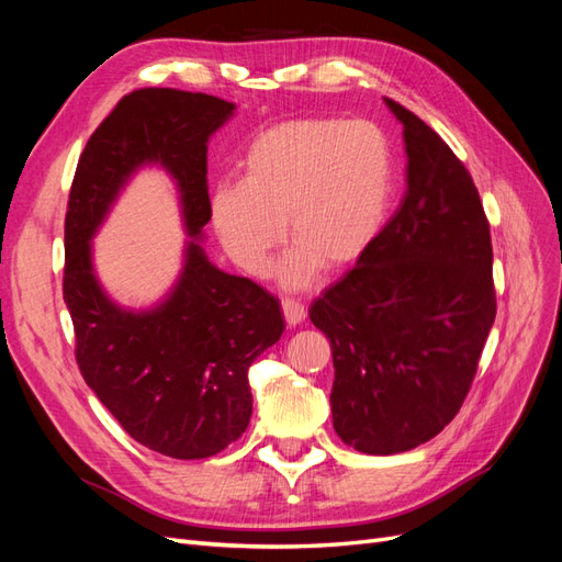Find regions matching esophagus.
<instances>
[{"mask_svg": "<svg viewBox=\"0 0 562 562\" xmlns=\"http://www.w3.org/2000/svg\"><path fill=\"white\" fill-rule=\"evenodd\" d=\"M281 310L288 326H300V323L307 318V307H304L300 300H293V297L281 300Z\"/></svg>", "mask_w": 562, "mask_h": 562, "instance_id": "1", "label": "esophagus"}]
</instances>
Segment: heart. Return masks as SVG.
Here are the masks:
<instances>
[{
    "label": "heart",
    "mask_w": 562,
    "mask_h": 562,
    "mask_svg": "<svg viewBox=\"0 0 562 562\" xmlns=\"http://www.w3.org/2000/svg\"><path fill=\"white\" fill-rule=\"evenodd\" d=\"M241 182H220L211 223L232 262L250 277L269 269L283 236L295 248L281 267L285 285L302 288L321 267L359 262L386 220L394 157L370 122L307 116L252 135L239 161Z\"/></svg>",
    "instance_id": "1"
}]
</instances>
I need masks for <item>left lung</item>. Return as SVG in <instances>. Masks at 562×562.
I'll use <instances>...</instances> for the list:
<instances>
[{
	"label": "left lung",
	"mask_w": 562,
	"mask_h": 562,
	"mask_svg": "<svg viewBox=\"0 0 562 562\" xmlns=\"http://www.w3.org/2000/svg\"><path fill=\"white\" fill-rule=\"evenodd\" d=\"M386 105L403 124L407 190L310 310L333 349V427L366 454L413 450L443 431L497 314L490 223L471 173L417 114Z\"/></svg>",
	"instance_id": "obj_1"
}]
</instances>
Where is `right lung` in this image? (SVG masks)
I'll list each match as a JSON object with an SVG mask.
<instances>
[{"label":"right lung","mask_w":562,"mask_h":562,"mask_svg":"<svg viewBox=\"0 0 562 562\" xmlns=\"http://www.w3.org/2000/svg\"><path fill=\"white\" fill-rule=\"evenodd\" d=\"M232 112L227 100L178 89L124 95L83 147L67 199L63 297L81 378L133 440L173 459L213 457L246 431L248 368L283 333L279 300L213 267L196 244L211 220L209 138ZM143 162L177 178L195 239L175 293L135 315L97 285L88 241Z\"/></svg>","instance_id":"right-lung-1"}]
</instances>
